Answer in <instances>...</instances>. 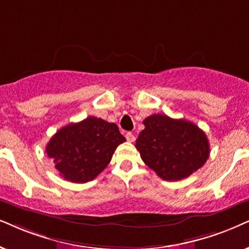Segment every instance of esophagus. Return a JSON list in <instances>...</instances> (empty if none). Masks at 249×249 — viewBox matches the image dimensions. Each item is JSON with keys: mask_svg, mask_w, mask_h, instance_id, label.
I'll return each mask as SVG.
<instances>
[{"mask_svg": "<svg viewBox=\"0 0 249 249\" xmlns=\"http://www.w3.org/2000/svg\"><path fill=\"white\" fill-rule=\"evenodd\" d=\"M125 137H126V140L128 141V142H134L135 137H134V134H133V133H131V132H127V133H126V135H125Z\"/></svg>", "mask_w": 249, "mask_h": 249, "instance_id": "1", "label": "esophagus"}]
</instances>
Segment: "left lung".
Wrapping results in <instances>:
<instances>
[{"label":"left lung","instance_id":"obj_1","mask_svg":"<svg viewBox=\"0 0 249 249\" xmlns=\"http://www.w3.org/2000/svg\"><path fill=\"white\" fill-rule=\"evenodd\" d=\"M143 125L135 147L146 165L164 180L186 178L208 160L207 135L192 122L154 114Z\"/></svg>","mask_w":249,"mask_h":249}]
</instances>
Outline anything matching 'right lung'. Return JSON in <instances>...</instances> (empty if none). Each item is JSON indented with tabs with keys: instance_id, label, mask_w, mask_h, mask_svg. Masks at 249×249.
<instances>
[{
	"instance_id": "add662e5",
	"label": "right lung",
	"mask_w": 249,
	"mask_h": 249,
	"mask_svg": "<svg viewBox=\"0 0 249 249\" xmlns=\"http://www.w3.org/2000/svg\"><path fill=\"white\" fill-rule=\"evenodd\" d=\"M125 140L115 123L90 116L56 132L46 152L63 178L83 184L101 174Z\"/></svg>"
}]
</instances>
